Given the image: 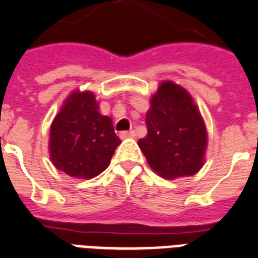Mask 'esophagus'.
Wrapping results in <instances>:
<instances>
[{
    "instance_id": "34e87169",
    "label": "esophagus",
    "mask_w": 258,
    "mask_h": 258,
    "mask_svg": "<svg viewBox=\"0 0 258 258\" xmlns=\"http://www.w3.org/2000/svg\"><path fill=\"white\" fill-rule=\"evenodd\" d=\"M135 135H137V133L131 130V131H121L119 137H120L121 139H127V138H135Z\"/></svg>"
}]
</instances>
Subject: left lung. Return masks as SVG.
<instances>
[{
    "label": "left lung",
    "mask_w": 258,
    "mask_h": 258,
    "mask_svg": "<svg viewBox=\"0 0 258 258\" xmlns=\"http://www.w3.org/2000/svg\"><path fill=\"white\" fill-rule=\"evenodd\" d=\"M147 135L138 141L150 167L166 179L194 175L205 163L208 130L191 95L162 82L146 113Z\"/></svg>",
    "instance_id": "1"
}]
</instances>
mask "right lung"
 I'll return each mask as SVG.
<instances>
[{"instance_id":"add662e5","label":"right lung","mask_w":258,"mask_h":258,"mask_svg":"<svg viewBox=\"0 0 258 258\" xmlns=\"http://www.w3.org/2000/svg\"><path fill=\"white\" fill-rule=\"evenodd\" d=\"M120 143L112 119L99 112L95 93L75 89L50 124L48 149L56 169L72 178L91 179L108 167Z\"/></svg>"}]
</instances>
